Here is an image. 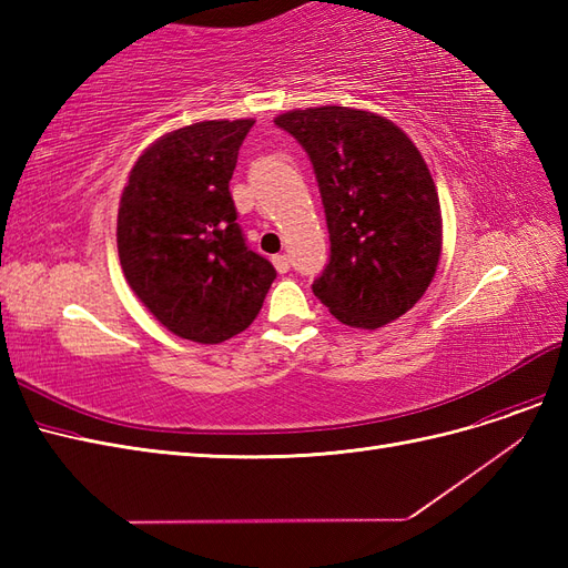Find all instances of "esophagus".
Returning <instances> with one entry per match:
<instances>
[{
	"instance_id": "esophagus-1",
	"label": "esophagus",
	"mask_w": 568,
	"mask_h": 568,
	"mask_svg": "<svg viewBox=\"0 0 568 568\" xmlns=\"http://www.w3.org/2000/svg\"><path fill=\"white\" fill-rule=\"evenodd\" d=\"M272 263H274V267H277V272H280V274H286V272H288V267H291L288 255H284V253L274 255V257H272Z\"/></svg>"
}]
</instances>
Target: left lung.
I'll return each instance as SVG.
<instances>
[{
    "mask_svg": "<svg viewBox=\"0 0 568 568\" xmlns=\"http://www.w3.org/2000/svg\"><path fill=\"white\" fill-rule=\"evenodd\" d=\"M315 168L332 255L313 284L329 313L379 329L432 284L443 220L432 173L409 136L384 115L348 106L274 118Z\"/></svg>",
    "mask_w": 568,
    "mask_h": 568,
    "instance_id": "8db88e82",
    "label": "left lung"
}]
</instances>
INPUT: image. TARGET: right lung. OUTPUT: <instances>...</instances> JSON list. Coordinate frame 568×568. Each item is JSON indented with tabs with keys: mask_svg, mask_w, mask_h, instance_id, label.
Segmentation results:
<instances>
[{
	"mask_svg": "<svg viewBox=\"0 0 568 568\" xmlns=\"http://www.w3.org/2000/svg\"><path fill=\"white\" fill-rule=\"evenodd\" d=\"M255 120H203L163 134L120 196L118 255L134 296L168 332L222 343L257 317L277 277L246 246L230 180Z\"/></svg>",
	"mask_w": 568,
	"mask_h": 568,
	"instance_id": "obj_1",
	"label": "right lung"
}]
</instances>
